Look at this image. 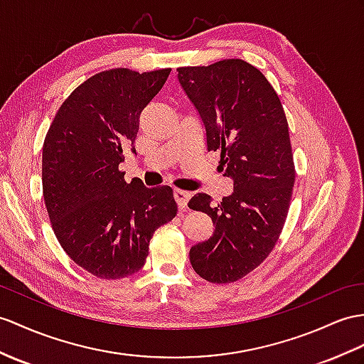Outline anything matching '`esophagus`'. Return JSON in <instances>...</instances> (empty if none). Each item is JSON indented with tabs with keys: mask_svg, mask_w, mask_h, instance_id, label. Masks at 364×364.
Instances as JSON below:
<instances>
[{
	"mask_svg": "<svg viewBox=\"0 0 364 364\" xmlns=\"http://www.w3.org/2000/svg\"><path fill=\"white\" fill-rule=\"evenodd\" d=\"M174 200L177 202V207L181 210H185L188 205V199H190V193L188 191H183V190H174L173 193Z\"/></svg>",
	"mask_w": 364,
	"mask_h": 364,
	"instance_id": "1",
	"label": "esophagus"
}]
</instances>
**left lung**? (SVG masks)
Instances as JSON below:
<instances>
[{"label": "left lung", "instance_id": "left-lung-1", "mask_svg": "<svg viewBox=\"0 0 364 364\" xmlns=\"http://www.w3.org/2000/svg\"><path fill=\"white\" fill-rule=\"evenodd\" d=\"M177 80L196 108L208 151H220L233 191L213 205L205 193L188 207L211 218L215 232L193 245L199 277L225 284L267 258L284 227L295 183L289 125L279 97L259 69L244 60L177 69Z\"/></svg>", "mask_w": 364, "mask_h": 364}]
</instances>
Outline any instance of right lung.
<instances>
[{
    "instance_id": "obj_1",
    "label": "right lung",
    "mask_w": 364,
    "mask_h": 364,
    "mask_svg": "<svg viewBox=\"0 0 364 364\" xmlns=\"http://www.w3.org/2000/svg\"><path fill=\"white\" fill-rule=\"evenodd\" d=\"M171 69H111L80 85L60 106L43 145V196L60 245L97 278L119 279L146 261L156 230L176 216L168 185L146 188L119 171L140 114Z\"/></svg>"
}]
</instances>
